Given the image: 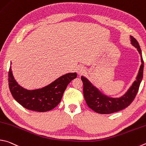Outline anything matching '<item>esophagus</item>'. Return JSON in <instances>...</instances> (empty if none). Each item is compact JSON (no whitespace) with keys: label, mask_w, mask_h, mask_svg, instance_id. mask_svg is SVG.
<instances>
[{"label":"esophagus","mask_w":146,"mask_h":146,"mask_svg":"<svg viewBox=\"0 0 146 146\" xmlns=\"http://www.w3.org/2000/svg\"><path fill=\"white\" fill-rule=\"evenodd\" d=\"M86 71V69L83 66L79 65L77 67V73L79 75H81L82 74H84Z\"/></svg>","instance_id":"esophagus-1"}]
</instances>
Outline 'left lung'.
<instances>
[{"label":"left lung","mask_w":146,"mask_h":146,"mask_svg":"<svg viewBox=\"0 0 146 146\" xmlns=\"http://www.w3.org/2000/svg\"><path fill=\"white\" fill-rule=\"evenodd\" d=\"M131 44L135 47L140 55L141 65L137 75L136 80L129 87L123 96L118 98H112L103 94L100 90L94 86L88 79L84 76H81L83 82V92L87 105L94 112L102 114H109L124 109L131 104L135 98L140 84L143 78L144 61L142 51L137 41L133 36H130Z\"/></svg>","instance_id":"1"}]
</instances>
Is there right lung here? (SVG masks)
<instances>
[{"label":"right lung","mask_w":146,"mask_h":146,"mask_svg":"<svg viewBox=\"0 0 146 146\" xmlns=\"http://www.w3.org/2000/svg\"><path fill=\"white\" fill-rule=\"evenodd\" d=\"M76 76V73H66L42 88L28 90L17 83L11 66L8 73L9 87L13 97L23 107L30 110L44 112L57 107L68 85Z\"/></svg>","instance_id":"1"}]
</instances>
